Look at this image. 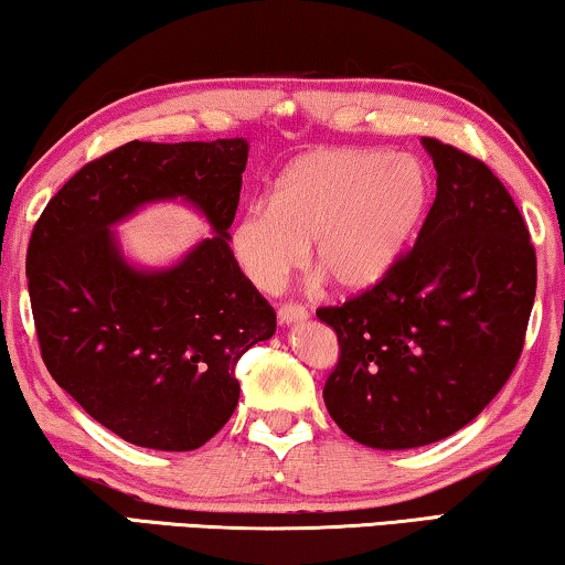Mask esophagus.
Instances as JSON below:
<instances>
[{"instance_id":"obj_1","label":"esophagus","mask_w":565,"mask_h":565,"mask_svg":"<svg viewBox=\"0 0 565 565\" xmlns=\"http://www.w3.org/2000/svg\"><path fill=\"white\" fill-rule=\"evenodd\" d=\"M306 318H308V310L302 306H296V302H282V306L277 308V321L282 326L306 321Z\"/></svg>"}]
</instances>
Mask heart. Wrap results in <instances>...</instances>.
Returning <instances> with one entry per match:
<instances>
[{"instance_id":"b5f03b06","label":"heart","mask_w":565,"mask_h":565,"mask_svg":"<svg viewBox=\"0 0 565 565\" xmlns=\"http://www.w3.org/2000/svg\"><path fill=\"white\" fill-rule=\"evenodd\" d=\"M430 206V178L413 154L316 150L282 170L273 199L252 201L228 234L236 265L263 292L308 259L339 290L390 275Z\"/></svg>"}]
</instances>
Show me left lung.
<instances>
[{"label":"left lung","instance_id":"left-lung-1","mask_svg":"<svg viewBox=\"0 0 565 565\" xmlns=\"http://www.w3.org/2000/svg\"><path fill=\"white\" fill-rule=\"evenodd\" d=\"M436 201L415 247L374 288L316 316L337 331L323 387L349 438L403 451L454 436L492 403L522 354L537 265L525 218L500 178L423 137Z\"/></svg>","mask_w":565,"mask_h":565}]
</instances>
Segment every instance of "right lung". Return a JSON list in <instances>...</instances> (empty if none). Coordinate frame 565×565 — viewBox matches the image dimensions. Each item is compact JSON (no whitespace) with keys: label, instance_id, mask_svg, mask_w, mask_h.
Listing matches in <instances>:
<instances>
[{"label":"right lung","instance_id":"1","mask_svg":"<svg viewBox=\"0 0 565 565\" xmlns=\"http://www.w3.org/2000/svg\"><path fill=\"white\" fill-rule=\"evenodd\" d=\"M249 145L127 142L53 195L28 247V288L51 377L104 428L154 451H193L239 403L234 366L275 333V310L236 265L228 226ZM183 198L215 236L181 264L140 270L114 223Z\"/></svg>","mask_w":565,"mask_h":565}]
</instances>
